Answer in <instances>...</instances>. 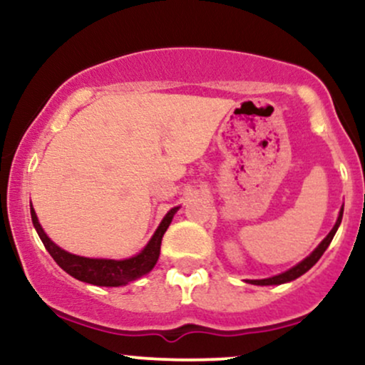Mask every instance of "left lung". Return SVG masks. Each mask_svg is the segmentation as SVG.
Masks as SVG:
<instances>
[{
	"label": "left lung",
	"mask_w": 365,
	"mask_h": 365,
	"mask_svg": "<svg viewBox=\"0 0 365 365\" xmlns=\"http://www.w3.org/2000/svg\"><path fill=\"white\" fill-rule=\"evenodd\" d=\"M341 217H343V206L340 209V215H338V220H336V223H334L333 230H331L328 235H326L324 240H322L321 244L312 250L311 255H307V257H305L304 261H300L299 264H297V266H293L292 269L284 271V273H279V274H276V276H271V278H264V279H249V283L250 284H259V287H267V284H283V283L293 282V279H297V278H299V276H302L304 273H307V271L311 269L314 264L319 261L321 255L324 254V250L329 247L331 240H333V237H334V233H336L338 226H340V223H341Z\"/></svg>",
	"instance_id": "1"
}]
</instances>
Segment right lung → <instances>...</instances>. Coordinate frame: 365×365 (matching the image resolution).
Segmentation results:
<instances>
[{
  "label": "right lung",
  "mask_w": 365,
  "mask_h": 365,
  "mask_svg": "<svg viewBox=\"0 0 365 365\" xmlns=\"http://www.w3.org/2000/svg\"><path fill=\"white\" fill-rule=\"evenodd\" d=\"M180 209V206L170 209L166 212V216L163 217V221L154 232V235L150 237L148 245L140 250L139 254L133 255L128 259H94V257H82V255H75L63 250L61 247H58L54 242L46 235V232L41 226L37 215L31 204V216H32V225H34L37 235H39L41 242H43L46 250L51 254V257L56 261L58 266L63 271H66L70 276H73L75 279L83 283L96 284V287H123L130 282H135V279L142 278L144 274H148L154 266H156L159 259V250H161V240L165 232L168 230V226L173 220L175 212Z\"/></svg>",
  "instance_id": "add662e5"
}]
</instances>
